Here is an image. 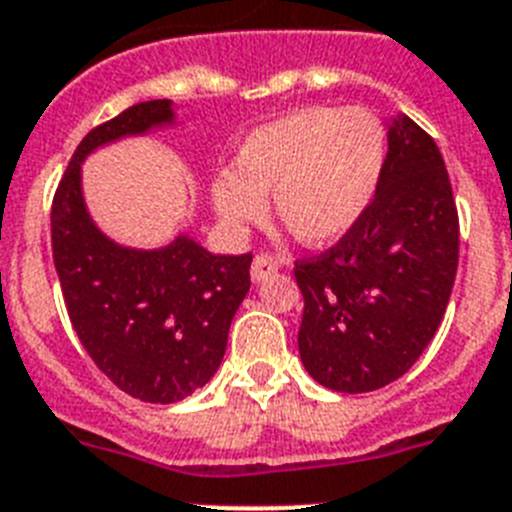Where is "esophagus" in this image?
Wrapping results in <instances>:
<instances>
[{
    "instance_id": "34e87169",
    "label": "esophagus",
    "mask_w": 512,
    "mask_h": 512,
    "mask_svg": "<svg viewBox=\"0 0 512 512\" xmlns=\"http://www.w3.org/2000/svg\"><path fill=\"white\" fill-rule=\"evenodd\" d=\"M281 268V262L275 260L273 255H257L255 260H252V283H262L268 275H273L275 270Z\"/></svg>"
}]
</instances>
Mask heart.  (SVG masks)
<instances>
[{
	"mask_svg": "<svg viewBox=\"0 0 512 512\" xmlns=\"http://www.w3.org/2000/svg\"><path fill=\"white\" fill-rule=\"evenodd\" d=\"M386 128L366 108H304L255 128L239 144L234 170L211 180V203L229 229L265 216L304 244H332L353 229L379 188Z\"/></svg>",
	"mask_w": 512,
	"mask_h": 512,
	"instance_id": "b5f03b06",
	"label": "heart"
}]
</instances>
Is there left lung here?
I'll return each instance as SVG.
<instances>
[{"instance_id":"obj_1","label":"left lung","mask_w":512,"mask_h":512,"mask_svg":"<svg viewBox=\"0 0 512 512\" xmlns=\"http://www.w3.org/2000/svg\"><path fill=\"white\" fill-rule=\"evenodd\" d=\"M371 206L327 252L296 260L299 353L327 389L363 394L410 371L433 340L459 265V213L441 151L412 118L389 123Z\"/></svg>"}]
</instances>
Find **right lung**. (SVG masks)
<instances>
[{"mask_svg":"<svg viewBox=\"0 0 512 512\" xmlns=\"http://www.w3.org/2000/svg\"><path fill=\"white\" fill-rule=\"evenodd\" d=\"M172 123V102L149 100L92 128L51 206L53 265L84 350L118 389L151 404L180 402L219 371L252 265L250 252L213 255L188 234L159 250L123 247L92 221L82 195L84 159Z\"/></svg>","mask_w":512,"mask_h":512,"instance_id":"right-lung-1","label":"right lung"}]
</instances>
